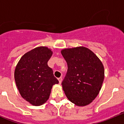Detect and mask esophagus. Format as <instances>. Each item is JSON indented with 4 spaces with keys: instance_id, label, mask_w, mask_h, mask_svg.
<instances>
[{
    "instance_id": "obj_1",
    "label": "esophagus",
    "mask_w": 124,
    "mask_h": 124,
    "mask_svg": "<svg viewBox=\"0 0 124 124\" xmlns=\"http://www.w3.org/2000/svg\"><path fill=\"white\" fill-rule=\"evenodd\" d=\"M58 81H59V83H60V84H61V81H62V78H61V77L59 78H58Z\"/></svg>"
}]
</instances>
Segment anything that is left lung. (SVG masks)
<instances>
[{
    "mask_svg": "<svg viewBox=\"0 0 124 124\" xmlns=\"http://www.w3.org/2000/svg\"><path fill=\"white\" fill-rule=\"evenodd\" d=\"M68 71L61 84L68 99L78 106L89 104L99 93L104 79L102 63L84 46L63 49Z\"/></svg>",
    "mask_w": 124,
    "mask_h": 124,
    "instance_id": "8db88e82",
    "label": "left lung"
}]
</instances>
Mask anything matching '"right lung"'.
<instances>
[{
    "mask_svg": "<svg viewBox=\"0 0 124 124\" xmlns=\"http://www.w3.org/2000/svg\"><path fill=\"white\" fill-rule=\"evenodd\" d=\"M52 54L48 47H37L24 54L16 66L14 78L17 88L22 97L33 106L45 103L53 86L59 83L48 66Z\"/></svg>",
    "mask_w": 124,
    "mask_h": 124,
    "instance_id": "add662e5",
    "label": "right lung"
}]
</instances>
